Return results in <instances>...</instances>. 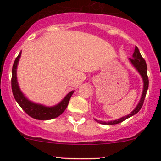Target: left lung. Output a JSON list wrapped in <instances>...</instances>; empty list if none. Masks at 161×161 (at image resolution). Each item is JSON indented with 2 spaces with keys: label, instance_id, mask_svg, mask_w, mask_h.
<instances>
[{
  "label": "left lung",
  "instance_id": "obj_1",
  "mask_svg": "<svg viewBox=\"0 0 161 161\" xmlns=\"http://www.w3.org/2000/svg\"><path fill=\"white\" fill-rule=\"evenodd\" d=\"M132 57H133L132 58H130V61H131V63H132L133 66L136 68V70H138L139 73L140 74V75H141L142 78H143V80H144V91H143V94H142L141 99H140V103H139V104L137 105L136 108H135V110H133V111L131 113V114H129V115H127V116H124L122 117V118L119 119L114 120V121H110V122H103V121H98V120L95 119L97 122L99 123V124H108V125L119 124V123L123 122V121H124V120L130 118L131 116H132V115H136V113H138L139 111L141 109L143 104H144V98H145L146 94H147V88H148V84H149L148 77H147V64H146L145 60L143 58V57H142L141 54H140V50H139L137 46H136V49H135V52L134 53H133Z\"/></svg>",
  "mask_w": 161,
  "mask_h": 161
}]
</instances>
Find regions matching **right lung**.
<instances>
[{
  "label": "right lung",
  "instance_id": "add662e5",
  "mask_svg": "<svg viewBox=\"0 0 161 161\" xmlns=\"http://www.w3.org/2000/svg\"><path fill=\"white\" fill-rule=\"evenodd\" d=\"M20 57H21V52L14 61L12 69V79H11L13 94H14V98L16 99L17 103L19 104L20 107L24 110L25 112L28 114L32 118L36 119L47 120L58 117L61 114H63V111L67 108L70 98L73 95L74 91H70V93L63 98V100L59 103L58 105L54 106V107H50V108L44 107L40 104L34 103L29 101L20 91L17 81V66Z\"/></svg>",
  "mask_w": 161,
  "mask_h": 161
}]
</instances>
